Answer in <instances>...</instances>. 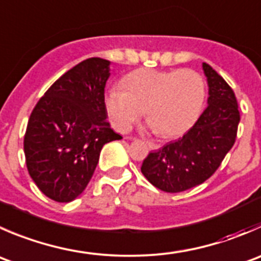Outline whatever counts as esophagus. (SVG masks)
<instances>
[{"instance_id":"esophagus-1","label":"esophagus","mask_w":261,"mask_h":261,"mask_svg":"<svg viewBox=\"0 0 261 261\" xmlns=\"http://www.w3.org/2000/svg\"><path fill=\"white\" fill-rule=\"evenodd\" d=\"M146 144H148V146L151 149V150H158V149L161 148V145H159V144L153 143V141H150V140L146 141Z\"/></svg>"}]
</instances>
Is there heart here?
Returning <instances> with one entry per match:
<instances>
[{
  "label": "heart",
  "instance_id": "obj_1",
  "mask_svg": "<svg viewBox=\"0 0 261 261\" xmlns=\"http://www.w3.org/2000/svg\"><path fill=\"white\" fill-rule=\"evenodd\" d=\"M122 88H112L106 94L112 125L128 131L145 113L151 127L164 136L181 135L198 118L205 99V82L191 69H140L126 75Z\"/></svg>",
  "mask_w": 261,
  "mask_h": 261
}]
</instances>
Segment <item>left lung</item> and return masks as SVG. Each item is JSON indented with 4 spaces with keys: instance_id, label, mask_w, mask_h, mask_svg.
<instances>
[{
    "instance_id": "obj_1",
    "label": "left lung",
    "mask_w": 261,
    "mask_h": 261,
    "mask_svg": "<svg viewBox=\"0 0 261 261\" xmlns=\"http://www.w3.org/2000/svg\"><path fill=\"white\" fill-rule=\"evenodd\" d=\"M208 77V106L195 125L178 140L144 159L141 172L156 189L181 192L213 176L236 141L240 112L237 99L226 80L203 63Z\"/></svg>"
}]
</instances>
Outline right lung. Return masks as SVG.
Segmentation results:
<instances>
[{"mask_svg": "<svg viewBox=\"0 0 261 261\" xmlns=\"http://www.w3.org/2000/svg\"><path fill=\"white\" fill-rule=\"evenodd\" d=\"M110 61L92 57L58 77L38 100L24 136L27 168L52 200L69 203L89 184L103 145L120 140L106 121Z\"/></svg>", "mask_w": 261, "mask_h": 261, "instance_id": "add662e5", "label": "right lung"}]
</instances>
